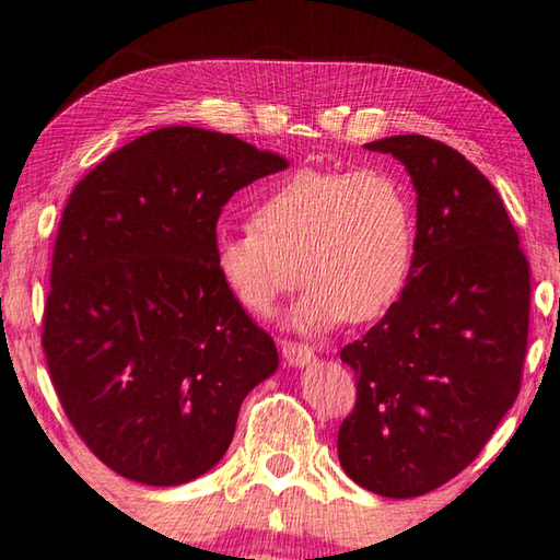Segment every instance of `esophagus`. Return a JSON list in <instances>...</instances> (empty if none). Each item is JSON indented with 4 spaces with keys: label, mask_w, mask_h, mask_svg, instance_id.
<instances>
[{
    "label": "esophagus",
    "mask_w": 560,
    "mask_h": 560,
    "mask_svg": "<svg viewBox=\"0 0 560 560\" xmlns=\"http://www.w3.org/2000/svg\"><path fill=\"white\" fill-rule=\"evenodd\" d=\"M281 354L291 368H306V364L313 360V348L303 342H293V340H281Z\"/></svg>",
    "instance_id": "esophagus-1"
}]
</instances>
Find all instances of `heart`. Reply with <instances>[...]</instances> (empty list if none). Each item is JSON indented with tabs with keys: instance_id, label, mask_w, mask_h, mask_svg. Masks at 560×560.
I'll return each mask as SVG.
<instances>
[{
	"instance_id": "obj_1",
	"label": "heart",
	"mask_w": 560,
	"mask_h": 560,
	"mask_svg": "<svg viewBox=\"0 0 560 560\" xmlns=\"http://www.w3.org/2000/svg\"><path fill=\"white\" fill-rule=\"evenodd\" d=\"M409 188L389 171L301 168L252 208V225L218 230L212 261L242 308L271 315L308 283L291 320L325 330L377 320L394 306L413 261Z\"/></svg>"
}]
</instances>
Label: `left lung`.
Listing matches in <instances>:
<instances>
[{"label":"left lung","mask_w":560,"mask_h":560,"mask_svg":"<svg viewBox=\"0 0 560 560\" xmlns=\"http://www.w3.org/2000/svg\"><path fill=\"white\" fill-rule=\"evenodd\" d=\"M392 154L416 188V240L399 301L340 360L358 377L342 421V470L409 500L470 465L520 394L528 338V261L500 192L443 141L399 135Z\"/></svg>","instance_id":"obj_1"}]
</instances>
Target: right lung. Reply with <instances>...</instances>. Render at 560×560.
<instances>
[{"label": "right lung", "mask_w": 560, "mask_h": 560, "mask_svg": "<svg viewBox=\"0 0 560 560\" xmlns=\"http://www.w3.org/2000/svg\"><path fill=\"white\" fill-rule=\"evenodd\" d=\"M287 166L232 135L164 127L70 192L40 342L68 421L127 480L174 487L215 467L245 396L277 372L212 242L225 202Z\"/></svg>", "instance_id": "right-lung-1"}]
</instances>
